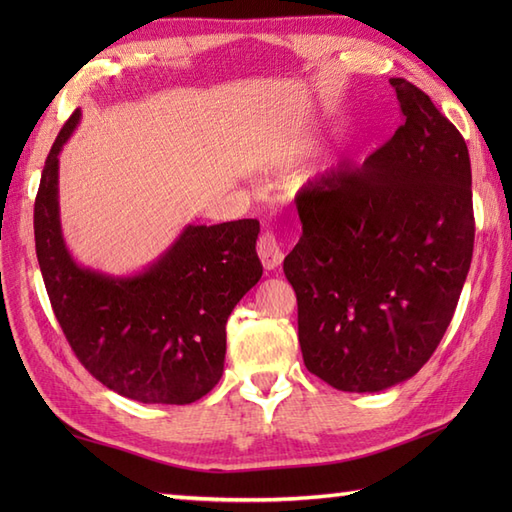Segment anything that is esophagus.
Masks as SVG:
<instances>
[{
    "label": "esophagus",
    "mask_w": 512,
    "mask_h": 512,
    "mask_svg": "<svg viewBox=\"0 0 512 512\" xmlns=\"http://www.w3.org/2000/svg\"><path fill=\"white\" fill-rule=\"evenodd\" d=\"M257 255H259V259H262L264 268H268V270H275L277 266H281V262H284V253H281L277 237L270 231L262 233V237H259Z\"/></svg>",
    "instance_id": "esophagus-1"
}]
</instances>
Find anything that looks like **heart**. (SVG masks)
<instances>
[{
  "label": "heart",
  "instance_id": "1",
  "mask_svg": "<svg viewBox=\"0 0 512 512\" xmlns=\"http://www.w3.org/2000/svg\"><path fill=\"white\" fill-rule=\"evenodd\" d=\"M314 147H317V140H314V138H306V140H303V143H299V147L295 149V151H292V160H297V158H301V156H306V154H310V151L314 149Z\"/></svg>",
  "mask_w": 512,
  "mask_h": 512
}]
</instances>
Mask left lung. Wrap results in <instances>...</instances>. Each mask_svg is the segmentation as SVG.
<instances>
[{
	"label": "left lung",
	"mask_w": 512,
	"mask_h": 512,
	"mask_svg": "<svg viewBox=\"0 0 512 512\" xmlns=\"http://www.w3.org/2000/svg\"><path fill=\"white\" fill-rule=\"evenodd\" d=\"M405 125L363 167L299 193L301 239L284 259L308 372L374 394L436 352L475 239L464 138L416 85L391 79Z\"/></svg>",
	"instance_id": "left-lung-1"
}]
</instances>
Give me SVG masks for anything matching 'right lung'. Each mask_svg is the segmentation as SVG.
Segmentation results:
<instances>
[{
	"label": "right lung",
	"instance_id": "right-lung-1",
	"mask_svg": "<svg viewBox=\"0 0 512 512\" xmlns=\"http://www.w3.org/2000/svg\"><path fill=\"white\" fill-rule=\"evenodd\" d=\"M76 110L48 154L35 200L37 259L54 317L88 372L145 405H189L224 372L226 321L262 279L257 220L187 224L134 275L81 266L61 231L59 154Z\"/></svg>",
	"mask_w": 512,
	"mask_h": 512
}]
</instances>
